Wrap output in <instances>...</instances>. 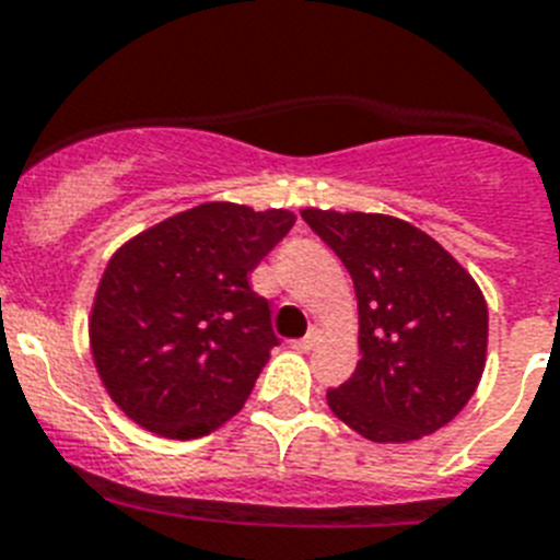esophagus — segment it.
I'll use <instances>...</instances> for the list:
<instances>
[{
  "label": "esophagus",
  "mask_w": 560,
  "mask_h": 560,
  "mask_svg": "<svg viewBox=\"0 0 560 560\" xmlns=\"http://www.w3.org/2000/svg\"><path fill=\"white\" fill-rule=\"evenodd\" d=\"M316 342H319V334L313 330V334H307L304 339H293V342H290V348H293V351H299V353H307Z\"/></svg>",
  "instance_id": "esophagus-1"
}]
</instances>
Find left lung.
Segmentation results:
<instances>
[{
	"instance_id": "8db88e82",
	"label": "left lung",
	"mask_w": 560,
	"mask_h": 560,
	"mask_svg": "<svg viewBox=\"0 0 560 560\" xmlns=\"http://www.w3.org/2000/svg\"><path fill=\"white\" fill-rule=\"evenodd\" d=\"M342 258L359 311V365L327 406L371 443H411L463 411L486 368L489 311L457 258L380 212L302 209Z\"/></svg>"
}]
</instances>
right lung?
Here are the masks:
<instances>
[{"mask_svg": "<svg viewBox=\"0 0 560 560\" xmlns=\"http://www.w3.org/2000/svg\"><path fill=\"white\" fill-rule=\"evenodd\" d=\"M288 209L207 201L108 258L89 316L94 368L129 420L203 438L247 402L270 348V304L247 276L290 233Z\"/></svg>", "mask_w": 560, "mask_h": 560, "instance_id": "1", "label": "right lung"}]
</instances>
